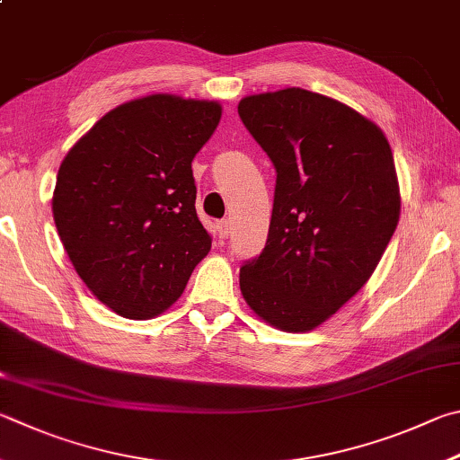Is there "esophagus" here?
Returning a JSON list of instances; mask_svg holds the SVG:
<instances>
[{"instance_id": "1", "label": "esophagus", "mask_w": 460, "mask_h": 460, "mask_svg": "<svg viewBox=\"0 0 460 460\" xmlns=\"http://www.w3.org/2000/svg\"><path fill=\"white\" fill-rule=\"evenodd\" d=\"M229 231H231L229 221H219V223H217V235H219V239L227 237Z\"/></svg>"}]
</instances>
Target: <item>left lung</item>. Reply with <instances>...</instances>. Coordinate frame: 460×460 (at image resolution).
Wrapping results in <instances>:
<instances>
[{
  "mask_svg": "<svg viewBox=\"0 0 460 460\" xmlns=\"http://www.w3.org/2000/svg\"><path fill=\"white\" fill-rule=\"evenodd\" d=\"M237 111L278 172L267 243L241 267V294L273 328L310 332L364 288L394 235V158L370 119L310 90L245 96Z\"/></svg>",
  "mask_w": 460,
  "mask_h": 460,
  "instance_id": "8db88e82",
  "label": "left lung"
}]
</instances>
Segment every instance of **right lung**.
Segmentation results:
<instances>
[{
  "mask_svg": "<svg viewBox=\"0 0 460 460\" xmlns=\"http://www.w3.org/2000/svg\"><path fill=\"white\" fill-rule=\"evenodd\" d=\"M221 111L174 94L130 100L64 156L52 197L58 235L86 288L122 317L169 310L211 252L190 163Z\"/></svg>",
  "mask_w": 460,
  "mask_h": 460,
  "instance_id": "obj_1",
  "label": "right lung"
}]
</instances>
